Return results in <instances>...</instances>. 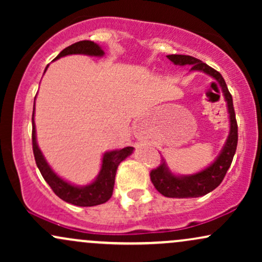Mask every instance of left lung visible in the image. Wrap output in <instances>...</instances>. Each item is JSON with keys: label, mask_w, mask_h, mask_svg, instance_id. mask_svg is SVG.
I'll return each instance as SVG.
<instances>
[{"label": "left lung", "mask_w": 262, "mask_h": 262, "mask_svg": "<svg viewBox=\"0 0 262 262\" xmlns=\"http://www.w3.org/2000/svg\"><path fill=\"white\" fill-rule=\"evenodd\" d=\"M167 59L171 60L175 65H189L191 66V71H202V73L209 75L213 79L217 80L222 87L225 101H227L230 130L221 154L218 155V158L215 159L213 164H210L208 167L200 171V172L193 173V175L177 176L171 172L167 165L165 164V160L162 159L160 166L151 170V172H150V180H151L152 185L155 186V188L160 192L162 196L170 198L201 197L212 192L213 189L217 188L221 185L228 169L230 167L234 154L236 151L237 124L235 112H234L233 98H231V95L223 76L217 70L207 65L206 62H202L200 59L193 58V56L176 55V54L167 55Z\"/></svg>", "instance_id": "1"}]
</instances>
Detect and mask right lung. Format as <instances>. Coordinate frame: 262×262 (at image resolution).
<instances>
[{"label":"right lung","mask_w":262,"mask_h":262,"mask_svg":"<svg viewBox=\"0 0 262 262\" xmlns=\"http://www.w3.org/2000/svg\"><path fill=\"white\" fill-rule=\"evenodd\" d=\"M73 54H83V55L90 56H103L104 52L98 44L93 43L91 40H81L77 41L70 47L65 48L61 53L56 56V59L62 58L66 55H73ZM48 66L45 68L47 71ZM44 71V73H45ZM35 104V98H34ZM32 144H33V154H34L35 162L41 176L47 181L48 185L52 187L54 193L61 198L65 202L75 204L80 207H92L98 206L107 202L113 193L114 179H116V172L118 169V165L127 159L129 155L133 152L132 146H127L119 150H113V151L104 152L102 158V166L100 173L96 177V180L90 185L86 186H75L69 183L61 177L56 175L49 166L44 155L41 154L37 143V133H35V123H34V110H33L32 116Z\"/></svg>","instance_id":"add662e5"}]
</instances>
